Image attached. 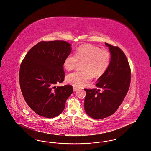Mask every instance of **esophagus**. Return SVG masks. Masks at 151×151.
Returning a JSON list of instances; mask_svg holds the SVG:
<instances>
[{
    "label": "esophagus",
    "mask_w": 151,
    "mask_h": 151,
    "mask_svg": "<svg viewBox=\"0 0 151 151\" xmlns=\"http://www.w3.org/2000/svg\"><path fill=\"white\" fill-rule=\"evenodd\" d=\"M78 90V88L76 87H73V90H74V91H77Z\"/></svg>",
    "instance_id": "obj_1"
}]
</instances>
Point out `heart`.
<instances>
[{"label":"heart","mask_w":151,"mask_h":151,"mask_svg":"<svg viewBox=\"0 0 151 151\" xmlns=\"http://www.w3.org/2000/svg\"><path fill=\"white\" fill-rule=\"evenodd\" d=\"M83 61L81 71H75L67 76L69 84L81 87L85 86L93 77L102 76L107 70L111 61L110 53L107 50L90 44L80 45L76 55L68 54L64 59L63 65L67 71L74 69L78 62Z\"/></svg>","instance_id":"b5f03b06"}]
</instances>
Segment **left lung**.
<instances>
[{
  "instance_id": "obj_1",
  "label": "left lung",
  "mask_w": 151,
  "mask_h": 151,
  "mask_svg": "<svg viewBox=\"0 0 151 151\" xmlns=\"http://www.w3.org/2000/svg\"><path fill=\"white\" fill-rule=\"evenodd\" d=\"M111 55L110 65L97 80L93 89H84V110L94 119L113 114L124 99L130 86V68L124 52L117 47L105 43Z\"/></svg>"
}]
</instances>
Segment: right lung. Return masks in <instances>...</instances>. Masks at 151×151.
<instances>
[{"instance_id":"1","label":"right lung","mask_w":151,"mask_h":151,"mask_svg":"<svg viewBox=\"0 0 151 151\" xmlns=\"http://www.w3.org/2000/svg\"><path fill=\"white\" fill-rule=\"evenodd\" d=\"M71 45L64 41H41L28 51L21 64L22 93L40 116L53 118L60 114L73 92L71 85L55 86L64 80L63 63L71 52Z\"/></svg>"}]
</instances>
